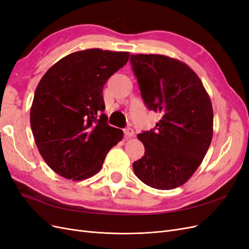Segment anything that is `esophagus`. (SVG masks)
<instances>
[{"label":"esophagus","mask_w":249,"mask_h":249,"mask_svg":"<svg viewBox=\"0 0 249 249\" xmlns=\"http://www.w3.org/2000/svg\"><path fill=\"white\" fill-rule=\"evenodd\" d=\"M124 133L125 135V137H132L134 136V130L132 127H126V129L124 130Z\"/></svg>","instance_id":"1"}]
</instances>
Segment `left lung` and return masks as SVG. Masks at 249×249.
<instances>
[{"mask_svg":"<svg viewBox=\"0 0 249 249\" xmlns=\"http://www.w3.org/2000/svg\"><path fill=\"white\" fill-rule=\"evenodd\" d=\"M131 63L143 101L162 115L155 131L138 134L145 153L133 163L134 172L155 189H175L193 176L208 152L212 103L197 74L178 59L137 54Z\"/></svg>","mask_w":249,"mask_h":249,"instance_id":"1","label":"left lung"}]
</instances>
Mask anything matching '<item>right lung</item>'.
<instances>
[{
	"instance_id": "add662e5",
	"label": "right lung",
	"mask_w": 249,
	"mask_h": 249,
	"mask_svg": "<svg viewBox=\"0 0 249 249\" xmlns=\"http://www.w3.org/2000/svg\"><path fill=\"white\" fill-rule=\"evenodd\" d=\"M129 52L88 49L60 59L35 90L30 124L41 157L59 176H94L124 132L107 124L103 88Z\"/></svg>"
}]
</instances>
